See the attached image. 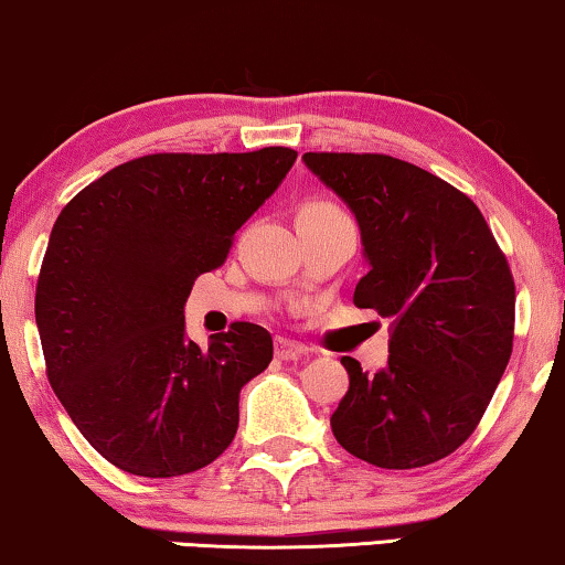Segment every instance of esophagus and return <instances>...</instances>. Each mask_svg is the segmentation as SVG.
<instances>
[{
    "instance_id": "34e87169",
    "label": "esophagus",
    "mask_w": 565,
    "mask_h": 565,
    "mask_svg": "<svg viewBox=\"0 0 565 565\" xmlns=\"http://www.w3.org/2000/svg\"><path fill=\"white\" fill-rule=\"evenodd\" d=\"M305 353H307V345L297 343V340H289V338L276 340V359L279 361H294Z\"/></svg>"
}]
</instances>
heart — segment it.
<instances>
[{"mask_svg":"<svg viewBox=\"0 0 565 565\" xmlns=\"http://www.w3.org/2000/svg\"><path fill=\"white\" fill-rule=\"evenodd\" d=\"M340 212V206L330 200H307L299 206V217H309V214H330Z\"/></svg>","mask_w":565,"mask_h":565,"instance_id":"b5f03b06","label":"heart"}]
</instances>
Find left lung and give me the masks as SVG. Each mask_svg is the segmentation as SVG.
I'll return each mask as SVG.
<instances>
[{
  "instance_id": "obj_1",
  "label": "left lung",
  "mask_w": 565,
  "mask_h": 565,
  "mask_svg": "<svg viewBox=\"0 0 565 565\" xmlns=\"http://www.w3.org/2000/svg\"><path fill=\"white\" fill-rule=\"evenodd\" d=\"M305 163L359 220L369 274L355 307L388 320L384 369L343 355L351 384L332 435L371 466H430L471 438L510 363V264L479 206L415 163L384 153H305Z\"/></svg>"
}]
</instances>
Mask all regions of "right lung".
Here are the masks:
<instances>
[{
	"label": "right lung",
	"instance_id": "obj_1",
	"mask_svg": "<svg viewBox=\"0 0 565 565\" xmlns=\"http://www.w3.org/2000/svg\"><path fill=\"white\" fill-rule=\"evenodd\" d=\"M294 161L281 146L142 156L61 210L35 289L45 373L113 466L171 479L233 443L241 388L268 369L274 340L233 322L202 351L186 340L184 305Z\"/></svg>",
	"mask_w": 565,
	"mask_h": 565
}]
</instances>
